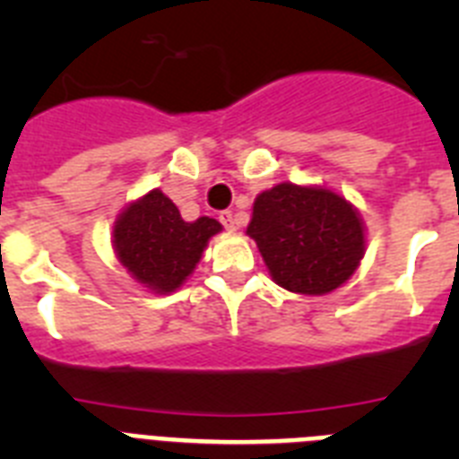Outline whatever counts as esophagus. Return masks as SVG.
<instances>
[{
  "label": "esophagus",
  "mask_w": 459,
  "mask_h": 459,
  "mask_svg": "<svg viewBox=\"0 0 459 459\" xmlns=\"http://www.w3.org/2000/svg\"><path fill=\"white\" fill-rule=\"evenodd\" d=\"M221 222H222V225H225V230H230V232H237L238 222H237V218H234L232 211H222V213H221Z\"/></svg>",
  "instance_id": "obj_1"
}]
</instances>
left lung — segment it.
I'll list each match as a JSON object with an SVG mask.
<instances>
[{"mask_svg": "<svg viewBox=\"0 0 459 459\" xmlns=\"http://www.w3.org/2000/svg\"><path fill=\"white\" fill-rule=\"evenodd\" d=\"M246 234L257 243L275 285L294 294H331L366 255L363 218L326 186L285 181L259 193Z\"/></svg>", "mask_w": 459, "mask_h": 459, "instance_id": "1", "label": "left lung"}]
</instances>
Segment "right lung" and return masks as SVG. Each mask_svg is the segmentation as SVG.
<instances>
[{
  "mask_svg": "<svg viewBox=\"0 0 459 459\" xmlns=\"http://www.w3.org/2000/svg\"><path fill=\"white\" fill-rule=\"evenodd\" d=\"M222 230L216 218L193 222L160 188L149 190L117 216L112 246L131 278L153 294H172L202 259L206 243Z\"/></svg>",
  "mask_w": 459,
  "mask_h": 459,
  "instance_id": "right-lung-1",
  "label": "right lung"
}]
</instances>
